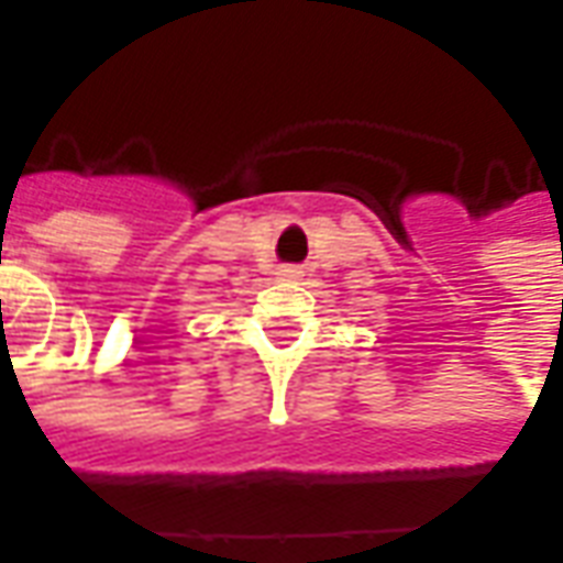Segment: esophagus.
<instances>
[{"label":"esophagus","mask_w":563,"mask_h":563,"mask_svg":"<svg viewBox=\"0 0 563 563\" xmlns=\"http://www.w3.org/2000/svg\"><path fill=\"white\" fill-rule=\"evenodd\" d=\"M301 277V271L292 268V265H283V268H277V280H286V283H292Z\"/></svg>","instance_id":"obj_1"}]
</instances>
